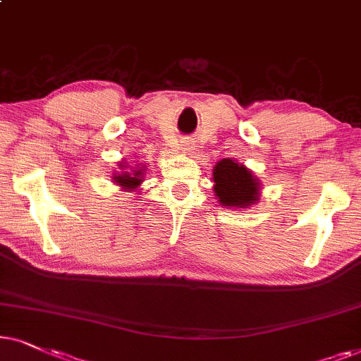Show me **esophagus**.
<instances>
[{
  "label": "esophagus",
  "instance_id": "esophagus-1",
  "mask_svg": "<svg viewBox=\"0 0 361 361\" xmlns=\"http://www.w3.org/2000/svg\"><path fill=\"white\" fill-rule=\"evenodd\" d=\"M181 148H183V150H190V143L183 142V145H181Z\"/></svg>",
  "mask_w": 361,
  "mask_h": 361
}]
</instances>
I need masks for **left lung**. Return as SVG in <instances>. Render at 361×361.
Returning <instances> with one entry per match:
<instances>
[{
	"label": "left lung",
	"mask_w": 361,
	"mask_h": 361,
	"mask_svg": "<svg viewBox=\"0 0 361 361\" xmlns=\"http://www.w3.org/2000/svg\"><path fill=\"white\" fill-rule=\"evenodd\" d=\"M214 193L223 206H244L257 201L259 183L256 176L233 160H221L214 166Z\"/></svg>",
	"instance_id": "left-lung-1"
}]
</instances>
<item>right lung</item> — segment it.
I'll use <instances>...</instances> for the list:
<instances>
[{
  "mask_svg": "<svg viewBox=\"0 0 361 361\" xmlns=\"http://www.w3.org/2000/svg\"><path fill=\"white\" fill-rule=\"evenodd\" d=\"M142 175H143V173L140 170H133V173L125 171V173H122V175L115 176L114 180H115V183H118L120 186H123V188L133 190V188H137L138 185H140Z\"/></svg>",
  "mask_w": 361,
  "mask_h": 361,
  "instance_id": "right-lung-1",
  "label": "right lung"
}]
</instances>
